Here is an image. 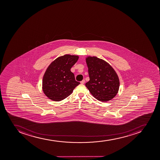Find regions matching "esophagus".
<instances>
[{
    "instance_id": "34e87169",
    "label": "esophagus",
    "mask_w": 160,
    "mask_h": 160,
    "mask_svg": "<svg viewBox=\"0 0 160 160\" xmlns=\"http://www.w3.org/2000/svg\"><path fill=\"white\" fill-rule=\"evenodd\" d=\"M85 80H83L81 81L80 83L81 84H83L85 83Z\"/></svg>"
}]
</instances>
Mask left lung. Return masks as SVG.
<instances>
[{
	"instance_id": "8db88e82",
	"label": "left lung",
	"mask_w": 160,
	"mask_h": 160,
	"mask_svg": "<svg viewBox=\"0 0 160 160\" xmlns=\"http://www.w3.org/2000/svg\"><path fill=\"white\" fill-rule=\"evenodd\" d=\"M89 81L85 84L92 95L98 100L106 102L117 94L120 82L115 70L108 62L96 57L86 59Z\"/></svg>"
}]
</instances>
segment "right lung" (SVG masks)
Here are the masks:
<instances>
[{"instance_id": "right-lung-1", "label": "right lung", "mask_w": 160, "mask_h": 160, "mask_svg": "<svg viewBox=\"0 0 160 160\" xmlns=\"http://www.w3.org/2000/svg\"><path fill=\"white\" fill-rule=\"evenodd\" d=\"M78 58L77 56L65 55L57 58L48 66L43 78L42 89L49 99L55 101L62 100L79 84L71 71Z\"/></svg>"}]
</instances>
